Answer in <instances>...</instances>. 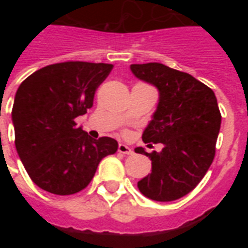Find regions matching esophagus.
Instances as JSON below:
<instances>
[{"label":"esophagus","mask_w":248,"mask_h":248,"mask_svg":"<svg viewBox=\"0 0 248 248\" xmlns=\"http://www.w3.org/2000/svg\"><path fill=\"white\" fill-rule=\"evenodd\" d=\"M118 151L121 153V154H126V155H131V154H133V150H131V147L124 145V143H119Z\"/></svg>","instance_id":"1"}]
</instances>
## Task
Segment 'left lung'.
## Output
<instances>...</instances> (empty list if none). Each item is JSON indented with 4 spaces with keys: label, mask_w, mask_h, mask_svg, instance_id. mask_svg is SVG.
I'll list each match as a JSON object with an SVG mask.
<instances>
[{
    "label": "left lung",
    "mask_w": 248,
    "mask_h": 248,
    "mask_svg": "<svg viewBox=\"0 0 248 248\" xmlns=\"http://www.w3.org/2000/svg\"><path fill=\"white\" fill-rule=\"evenodd\" d=\"M130 69L159 90L158 108L142 140L149 146L163 143L161 153L135 149L151 159V172L138 188L153 201H175L198 186L214 161L222 122L217 97L192 76L163 63H134Z\"/></svg>",
    "instance_id": "left-lung-1"
}]
</instances>
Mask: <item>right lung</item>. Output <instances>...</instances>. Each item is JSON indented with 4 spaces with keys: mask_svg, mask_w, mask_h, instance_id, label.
<instances>
[{
    "mask_svg": "<svg viewBox=\"0 0 248 248\" xmlns=\"http://www.w3.org/2000/svg\"><path fill=\"white\" fill-rule=\"evenodd\" d=\"M113 65L67 61L34 71L16 93V149L30 179L56 195L82 191L99 162L118 150L110 137L93 140L76 118L93 108Z\"/></svg>",
    "mask_w": 248,
    "mask_h": 248,
    "instance_id": "1",
    "label": "right lung"
}]
</instances>
